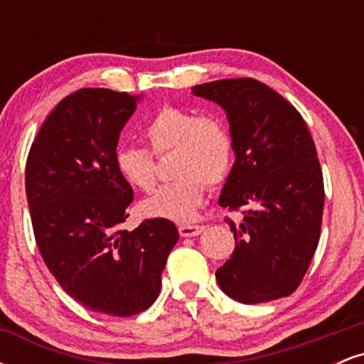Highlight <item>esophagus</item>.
Masks as SVG:
<instances>
[{
  "mask_svg": "<svg viewBox=\"0 0 364 364\" xmlns=\"http://www.w3.org/2000/svg\"><path fill=\"white\" fill-rule=\"evenodd\" d=\"M203 231V225H195V224H183L179 225V235L183 237H191L198 236Z\"/></svg>",
  "mask_w": 364,
  "mask_h": 364,
  "instance_id": "obj_1",
  "label": "esophagus"
}]
</instances>
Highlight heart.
I'll return each instance as SVG.
<instances>
[{"label":"heart","instance_id":"heart-1","mask_svg":"<svg viewBox=\"0 0 364 364\" xmlns=\"http://www.w3.org/2000/svg\"><path fill=\"white\" fill-rule=\"evenodd\" d=\"M144 133L152 154L173 156L169 166L176 179L144 200L141 214L178 223L191 220L202 205L205 185H220L231 171L232 140L228 128L217 116L166 106L150 119ZM152 154L133 145L116 149V171L133 190L147 193L156 186L157 166Z\"/></svg>","mask_w":364,"mask_h":364}]
</instances>
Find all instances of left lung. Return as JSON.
Segmentation results:
<instances>
[{"label": "left lung", "mask_w": 364, "mask_h": 364, "mask_svg": "<svg viewBox=\"0 0 364 364\" xmlns=\"http://www.w3.org/2000/svg\"><path fill=\"white\" fill-rule=\"evenodd\" d=\"M225 111L236 161L219 196L245 208L235 252L215 272L229 298L257 304L284 298L303 281L320 240L323 176L315 141L298 109L255 78L193 87Z\"/></svg>", "instance_id": "left-lung-1"}]
</instances>
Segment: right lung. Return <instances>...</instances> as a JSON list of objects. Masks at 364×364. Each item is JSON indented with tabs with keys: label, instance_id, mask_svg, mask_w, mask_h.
<instances>
[{
	"label": "right lung",
	"instance_id": "obj_1",
	"mask_svg": "<svg viewBox=\"0 0 364 364\" xmlns=\"http://www.w3.org/2000/svg\"><path fill=\"white\" fill-rule=\"evenodd\" d=\"M140 95L80 89L51 111L27 157L25 190L36 243L73 299L111 316L139 315L157 299L178 229L147 219L119 229L133 190L114 166L119 133Z\"/></svg>",
	"mask_w": 364,
	"mask_h": 364
}]
</instances>
